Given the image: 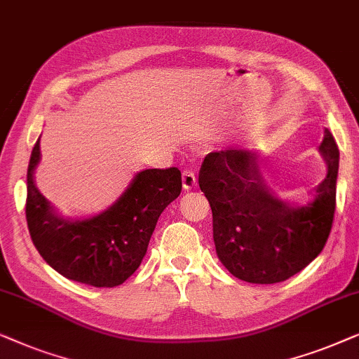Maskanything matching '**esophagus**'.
Returning a JSON list of instances; mask_svg holds the SVG:
<instances>
[{"label": "esophagus", "instance_id": "1", "mask_svg": "<svg viewBox=\"0 0 359 359\" xmlns=\"http://www.w3.org/2000/svg\"><path fill=\"white\" fill-rule=\"evenodd\" d=\"M182 184H184V189L185 190L195 189V185H196V175H195V172H191L190 169H185L184 172H182Z\"/></svg>", "mask_w": 359, "mask_h": 359}]
</instances>
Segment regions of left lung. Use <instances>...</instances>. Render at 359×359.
<instances>
[{
  "mask_svg": "<svg viewBox=\"0 0 359 359\" xmlns=\"http://www.w3.org/2000/svg\"><path fill=\"white\" fill-rule=\"evenodd\" d=\"M324 180L306 203L281 200L260 175L259 154L228 148L206 154L198 184L213 211L216 254L236 278L280 283L306 269L329 239L340 153L329 130L319 146Z\"/></svg>",
  "mask_w": 359,
  "mask_h": 359,
  "instance_id": "1",
  "label": "left lung"
}]
</instances>
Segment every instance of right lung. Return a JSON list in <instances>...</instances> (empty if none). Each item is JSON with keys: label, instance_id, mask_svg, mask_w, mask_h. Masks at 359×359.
Segmentation results:
<instances>
[{"label": "right lung", "instance_id": "1", "mask_svg": "<svg viewBox=\"0 0 359 359\" xmlns=\"http://www.w3.org/2000/svg\"><path fill=\"white\" fill-rule=\"evenodd\" d=\"M39 163L40 138L27 168L26 219L35 249L65 278L94 287L122 285L146 255L161 213L180 195V170H141L107 210L73 219L60 215L35 187Z\"/></svg>", "mask_w": 359, "mask_h": 359}]
</instances>
